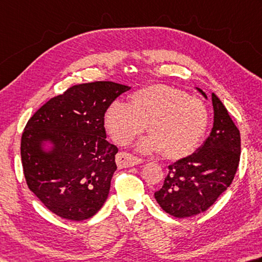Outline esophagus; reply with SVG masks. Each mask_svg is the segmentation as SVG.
Listing matches in <instances>:
<instances>
[{
    "label": "esophagus",
    "instance_id": "esophagus-1",
    "mask_svg": "<svg viewBox=\"0 0 262 262\" xmlns=\"http://www.w3.org/2000/svg\"><path fill=\"white\" fill-rule=\"evenodd\" d=\"M116 163L119 168H127L142 164L143 160L130 154H127V152H119L116 157Z\"/></svg>",
    "mask_w": 262,
    "mask_h": 262
}]
</instances>
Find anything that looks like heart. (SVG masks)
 I'll return each mask as SVG.
<instances>
[{
  "mask_svg": "<svg viewBox=\"0 0 262 262\" xmlns=\"http://www.w3.org/2000/svg\"><path fill=\"white\" fill-rule=\"evenodd\" d=\"M206 106L196 97L164 84L132 95L129 104L116 101L107 107L104 123L112 139L129 143L149 126L151 136L137 144L141 152H161L170 159L191 154L206 130Z\"/></svg>",
  "mask_w": 262,
  "mask_h": 262,
  "instance_id": "heart-1",
  "label": "heart"
}]
</instances>
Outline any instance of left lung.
Segmentation results:
<instances>
[{
    "label": "left lung",
    "instance_id": "1",
    "mask_svg": "<svg viewBox=\"0 0 262 262\" xmlns=\"http://www.w3.org/2000/svg\"><path fill=\"white\" fill-rule=\"evenodd\" d=\"M207 99L202 89L196 88ZM213 128L201 147L168 166L163 188L155 198L163 210L175 217L205 212L226 191L235 178L241 157L238 128L222 102L212 93Z\"/></svg>",
    "mask_w": 262,
    "mask_h": 262
}]
</instances>
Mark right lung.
<instances>
[{
    "label": "right lung",
    "mask_w": 262,
    "mask_h": 262,
    "mask_svg": "<svg viewBox=\"0 0 262 262\" xmlns=\"http://www.w3.org/2000/svg\"><path fill=\"white\" fill-rule=\"evenodd\" d=\"M129 89L111 81L73 85L28 120L20 144L24 175L56 215L87 220L105 203L118 147L106 141L104 115Z\"/></svg>",
    "instance_id": "1"
}]
</instances>
